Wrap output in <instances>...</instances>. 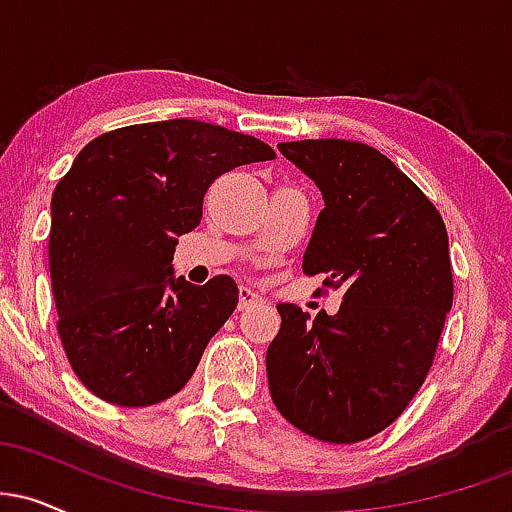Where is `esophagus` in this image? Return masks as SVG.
<instances>
[{
	"instance_id": "obj_1",
	"label": "esophagus",
	"mask_w": 512,
	"mask_h": 512,
	"mask_svg": "<svg viewBox=\"0 0 512 512\" xmlns=\"http://www.w3.org/2000/svg\"><path fill=\"white\" fill-rule=\"evenodd\" d=\"M264 298L260 293H255L248 286H240L238 289V310H248V308H255V305H262Z\"/></svg>"
}]
</instances>
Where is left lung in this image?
<instances>
[{
	"mask_svg": "<svg viewBox=\"0 0 512 512\" xmlns=\"http://www.w3.org/2000/svg\"><path fill=\"white\" fill-rule=\"evenodd\" d=\"M322 192L325 209L303 272L344 289L334 315L279 303L267 349L276 409L325 443H358L402 414L424 385L452 305L448 231L424 192L373 146L281 142Z\"/></svg>",
	"mask_w": 512,
	"mask_h": 512,
	"instance_id": "obj_1",
	"label": "left lung"
}]
</instances>
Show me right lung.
Segmentation results:
<instances>
[{"label": "right lung", "mask_w": 512, "mask_h": 512, "mask_svg": "<svg viewBox=\"0 0 512 512\" xmlns=\"http://www.w3.org/2000/svg\"><path fill=\"white\" fill-rule=\"evenodd\" d=\"M274 156L250 134L185 117L113 129L79 151L52 192L50 276L62 346L93 395L149 407L187 385L238 286L175 276V245L199 226L211 182Z\"/></svg>", "instance_id": "obj_1"}]
</instances>
